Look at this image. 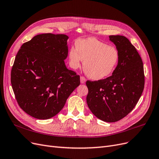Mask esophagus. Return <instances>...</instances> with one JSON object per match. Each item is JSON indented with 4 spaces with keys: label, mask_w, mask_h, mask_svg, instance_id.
<instances>
[{
    "label": "esophagus",
    "mask_w": 159,
    "mask_h": 159,
    "mask_svg": "<svg viewBox=\"0 0 159 159\" xmlns=\"http://www.w3.org/2000/svg\"><path fill=\"white\" fill-rule=\"evenodd\" d=\"M80 82H81V84H84L86 82L85 78L84 77H83V76L80 77Z\"/></svg>",
    "instance_id": "1"
}]
</instances>
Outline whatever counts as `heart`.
Returning <instances> with one entry per match:
<instances>
[{
  "mask_svg": "<svg viewBox=\"0 0 159 159\" xmlns=\"http://www.w3.org/2000/svg\"><path fill=\"white\" fill-rule=\"evenodd\" d=\"M68 52L70 67L78 69L84 61V70L89 78L100 80L109 76L119 60L118 49L94 38L79 39Z\"/></svg>",
  "mask_w": 159,
  "mask_h": 159,
  "instance_id": "1",
  "label": "heart"
}]
</instances>
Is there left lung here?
Listing matches in <instances>:
<instances>
[{
	"instance_id": "8db88e82",
	"label": "left lung",
	"mask_w": 159,
	"mask_h": 159,
	"mask_svg": "<svg viewBox=\"0 0 159 159\" xmlns=\"http://www.w3.org/2000/svg\"><path fill=\"white\" fill-rule=\"evenodd\" d=\"M119 53V60L112 75L97 81H87V104L99 119L116 122L135 107L144 88L142 60L135 47L124 36H110Z\"/></svg>"
}]
</instances>
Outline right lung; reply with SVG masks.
I'll return each mask as SVG.
<instances>
[{
	"label": "right lung",
	"instance_id": "1",
	"mask_svg": "<svg viewBox=\"0 0 159 159\" xmlns=\"http://www.w3.org/2000/svg\"><path fill=\"white\" fill-rule=\"evenodd\" d=\"M65 34H42L24 43L16 55L11 84L19 106L29 116L48 119L64 107L80 84V75L65 63Z\"/></svg>",
	"mask_w": 159,
	"mask_h": 159
}]
</instances>
